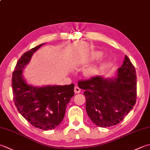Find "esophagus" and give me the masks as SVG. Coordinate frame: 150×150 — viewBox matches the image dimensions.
<instances>
[{"label": "esophagus", "mask_w": 150, "mask_h": 150, "mask_svg": "<svg viewBox=\"0 0 150 150\" xmlns=\"http://www.w3.org/2000/svg\"><path fill=\"white\" fill-rule=\"evenodd\" d=\"M74 92L75 93H79L81 92V89L78 86H75L74 88Z\"/></svg>", "instance_id": "34e87169"}]
</instances>
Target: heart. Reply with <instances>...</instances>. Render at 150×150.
<instances>
[{"label": "heart", "mask_w": 150, "mask_h": 150, "mask_svg": "<svg viewBox=\"0 0 150 150\" xmlns=\"http://www.w3.org/2000/svg\"><path fill=\"white\" fill-rule=\"evenodd\" d=\"M101 53L99 52H96L93 53L92 56V58L93 59H96V58H98L101 57ZM98 70V67L96 66H90L89 67H88V68L86 69L85 70V74L88 76H91V75H95L96 73H97Z\"/></svg>", "instance_id": "obj_1"}]
</instances>
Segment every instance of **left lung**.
Wrapping results in <instances>:
<instances>
[{
    "label": "left lung",
    "instance_id": "left-lung-1",
    "mask_svg": "<svg viewBox=\"0 0 150 150\" xmlns=\"http://www.w3.org/2000/svg\"><path fill=\"white\" fill-rule=\"evenodd\" d=\"M84 90L86 110L89 118L101 127L115 125L122 121L133 108L137 99V75L127 56L115 77L96 76L79 81Z\"/></svg>",
    "mask_w": 150,
    "mask_h": 150
}]
</instances>
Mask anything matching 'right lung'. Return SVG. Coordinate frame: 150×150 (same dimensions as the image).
Returning <instances> with one entry per match:
<instances>
[{"label":"right lung","instance_id":"add662e5","mask_svg":"<svg viewBox=\"0 0 150 150\" xmlns=\"http://www.w3.org/2000/svg\"><path fill=\"white\" fill-rule=\"evenodd\" d=\"M43 44L21 56L13 72L11 83L13 101L19 112L35 127L48 131L57 127L63 120L67 105L74 96V84L37 87L26 83L23 69Z\"/></svg>","mask_w":150,"mask_h":150}]
</instances>
